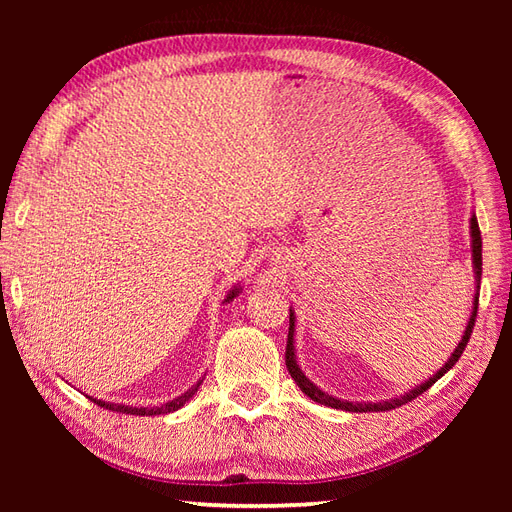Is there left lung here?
<instances>
[{"label": "left lung", "instance_id": "left-lung-1", "mask_svg": "<svg viewBox=\"0 0 512 512\" xmlns=\"http://www.w3.org/2000/svg\"><path fill=\"white\" fill-rule=\"evenodd\" d=\"M471 248H473V270H475V299H473V312H471V319L466 323V330L462 334V341L455 347V352L451 354V358L444 367L438 369V374H433L429 380H424L422 385L413 387L411 391H407L405 396H398V398H391V400H380V402H350V400H341V398H334L330 394H325L317 385L312 383V380L301 372L299 365H297V354H295V312L290 310V328H288V343H286V367L292 376V380L299 385V389L306 394L308 398H312L314 402H319V405L325 407H332V409H343V411H354V413H363V411H389V409H396L400 405H405V402H411L413 398H418L422 391H427L433 383H436L438 378H442L444 374L449 372V369L460 361V356L464 352L466 343L471 339V332H473V325H475V317H477V301H480V279H482V233H480V226H477V217H471Z\"/></svg>", "mask_w": 512, "mask_h": 512}]
</instances>
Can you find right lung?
I'll return each instance as SVG.
<instances>
[{
  "label": "right lung",
  "mask_w": 512,
  "mask_h": 512,
  "mask_svg": "<svg viewBox=\"0 0 512 512\" xmlns=\"http://www.w3.org/2000/svg\"><path fill=\"white\" fill-rule=\"evenodd\" d=\"M237 295H239V288H233L231 295L224 299V303H231ZM200 385H202V380H200V383H195L191 389L184 391L182 396L173 398V400L165 402V405H160V407H129V405H116V402L96 400V398H90V396L88 398L94 400L96 405L103 407V409H110V411H116V413H127V416H160V413H173V411H178L180 407H184V402H187L189 398H193V394H195V391H198Z\"/></svg>",
  "instance_id": "right-lung-1"
}]
</instances>
